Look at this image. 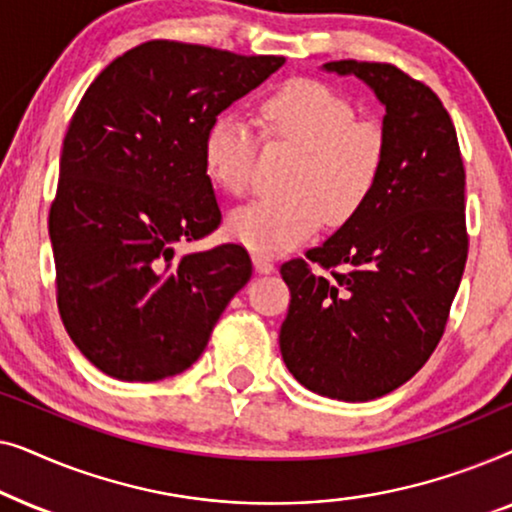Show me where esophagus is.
Returning <instances> with one entry per match:
<instances>
[{
	"instance_id": "obj_1",
	"label": "esophagus",
	"mask_w": 512,
	"mask_h": 512,
	"mask_svg": "<svg viewBox=\"0 0 512 512\" xmlns=\"http://www.w3.org/2000/svg\"><path fill=\"white\" fill-rule=\"evenodd\" d=\"M251 261H254V268L256 272H261V275H270V272H275V263H272L268 256L254 254L251 256Z\"/></svg>"
}]
</instances>
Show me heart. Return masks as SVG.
I'll return each instance as SVG.
<instances>
[{
    "label": "heart",
    "mask_w": 512,
    "mask_h": 512,
    "mask_svg": "<svg viewBox=\"0 0 512 512\" xmlns=\"http://www.w3.org/2000/svg\"><path fill=\"white\" fill-rule=\"evenodd\" d=\"M258 125L272 139L300 146L289 195L256 198L235 209L228 233L258 254H284L324 223L354 219L382 177L387 139L377 123L356 121L347 97L314 79H291L256 104ZM256 137L237 111H219L202 135L209 181L230 195L249 186Z\"/></svg>",
    "instance_id": "heart-1"
}]
</instances>
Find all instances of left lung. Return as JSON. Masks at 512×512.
I'll list each match as a JSON object with an SVG mask.
<instances>
[{
	"mask_svg": "<svg viewBox=\"0 0 512 512\" xmlns=\"http://www.w3.org/2000/svg\"><path fill=\"white\" fill-rule=\"evenodd\" d=\"M324 69L354 74L384 104L387 156L366 207L279 270L291 291L279 349L314 394L373 401L408 382L443 338L468 256L466 172L429 86L387 62Z\"/></svg>",
	"mask_w": 512,
	"mask_h": 512,
	"instance_id": "left-lung-1",
	"label": "left lung"
}]
</instances>
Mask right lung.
Wrapping results in <instances>:
<instances>
[{
	"instance_id": "add662e5",
	"label": "right lung",
	"mask_w": 512,
	"mask_h": 512,
	"mask_svg": "<svg viewBox=\"0 0 512 512\" xmlns=\"http://www.w3.org/2000/svg\"><path fill=\"white\" fill-rule=\"evenodd\" d=\"M284 65L277 55L146 41L90 83L69 123L48 214L58 310L102 373L156 382L205 352L230 298L249 282L240 244L177 256L219 228L202 135Z\"/></svg>"
}]
</instances>
